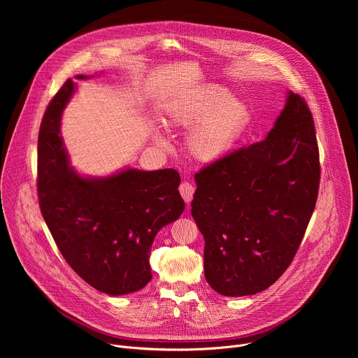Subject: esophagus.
Returning a JSON list of instances; mask_svg holds the SVG:
<instances>
[{
  "mask_svg": "<svg viewBox=\"0 0 358 358\" xmlns=\"http://www.w3.org/2000/svg\"><path fill=\"white\" fill-rule=\"evenodd\" d=\"M194 192H195V187H194L191 182L184 181V182L180 185V194H181L182 199H184L187 203L191 202V199H192V196H194Z\"/></svg>",
  "mask_w": 358,
  "mask_h": 358,
  "instance_id": "esophagus-1",
  "label": "esophagus"
}]
</instances>
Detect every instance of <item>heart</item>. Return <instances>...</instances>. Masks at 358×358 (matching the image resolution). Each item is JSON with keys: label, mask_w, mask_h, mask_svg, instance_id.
<instances>
[{"label": "heart", "mask_w": 358, "mask_h": 358, "mask_svg": "<svg viewBox=\"0 0 358 358\" xmlns=\"http://www.w3.org/2000/svg\"><path fill=\"white\" fill-rule=\"evenodd\" d=\"M160 120L167 127H191L185 137L189 156L201 163H217L235 150L250 126L252 115L227 89L206 85L169 100ZM150 137L157 144L164 143L156 126L150 127Z\"/></svg>", "instance_id": "obj_1"}]
</instances>
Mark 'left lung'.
I'll list each match as a JSON object with an SVG mask.
<instances>
[{"mask_svg":"<svg viewBox=\"0 0 358 358\" xmlns=\"http://www.w3.org/2000/svg\"><path fill=\"white\" fill-rule=\"evenodd\" d=\"M320 180L312 113L292 90L264 141L195 174L191 215L206 239L203 272L222 296L273 285L293 261Z\"/></svg>","mask_w":358,"mask_h":358,"instance_id":"1","label":"left lung"}]
</instances>
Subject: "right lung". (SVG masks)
Masks as SVG:
<instances>
[{
    "instance_id": "obj_1",
    "label": "right lung",
    "mask_w": 358,
    "mask_h": 358,
    "mask_svg": "<svg viewBox=\"0 0 358 358\" xmlns=\"http://www.w3.org/2000/svg\"><path fill=\"white\" fill-rule=\"evenodd\" d=\"M75 92L76 83L68 79L41 123V213L62 257L86 283L110 296L129 294L151 280L152 241L185 208L178 192L181 178L173 169L126 167L106 177L79 174L71 167L61 136L62 113Z\"/></svg>"
}]
</instances>
